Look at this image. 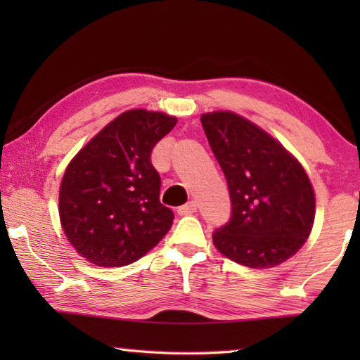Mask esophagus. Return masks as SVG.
<instances>
[{"instance_id": "obj_1", "label": "esophagus", "mask_w": 360, "mask_h": 360, "mask_svg": "<svg viewBox=\"0 0 360 360\" xmlns=\"http://www.w3.org/2000/svg\"><path fill=\"white\" fill-rule=\"evenodd\" d=\"M197 211V203L195 202H188V203H186V205H182V206H179V210H178V212L179 214L182 216H187V214H193V212Z\"/></svg>"}]
</instances>
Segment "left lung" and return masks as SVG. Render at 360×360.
Returning <instances> with one entry per match:
<instances>
[{"label":"left lung","instance_id":"left-lung-1","mask_svg":"<svg viewBox=\"0 0 360 360\" xmlns=\"http://www.w3.org/2000/svg\"><path fill=\"white\" fill-rule=\"evenodd\" d=\"M229 186L231 214L212 233L236 264L270 268L303 246L314 222V192L294 157L257 125L233 112L202 115Z\"/></svg>","mask_w":360,"mask_h":360}]
</instances>
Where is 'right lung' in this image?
<instances>
[{"label": "right lung", "mask_w": 360, "mask_h": 360, "mask_svg": "<svg viewBox=\"0 0 360 360\" xmlns=\"http://www.w3.org/2000/svg\"><path fill=\"white\" fill-rule=\"evenodd\" d=\"M172 115L131 109L108 124L72 158L60 187V221L82 257L124 266L149 252L172 229L160 203L152 149L176 125Z\"/></svg>", "instance_id": "right-lung-1"}]
</instances>
